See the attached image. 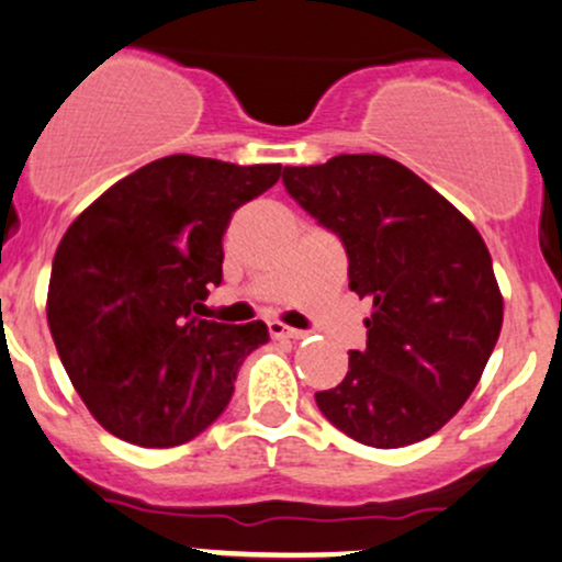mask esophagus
Wrapping results in <instances>:
<instances>
[{"instance_id":"obj_1","label":"esophagus","mask_w":562,"mask_h":562,"mask_svg":"<svg viewBox=\"0 0 562 562\" xmlns=\"http://www.w3.org/2000/svg\"><path fill=\"white\" fill-rule=\"evenodd\" d=\"M268 329H270V337H276V340H303V337L307 335V331L292 329L281 322H270Z\"/></svg>"}]
</instances>
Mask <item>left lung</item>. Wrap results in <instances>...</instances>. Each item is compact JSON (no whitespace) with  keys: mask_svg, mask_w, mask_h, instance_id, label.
<instances>
[{"mask_svg":"<svg viewBox=\"0 0 562 562\" xmlns=\"http://www.w3.org/2000/svg\"><path fill=\"white\" fill-rule=\"evenodd\" d=\"M283 187L342 240L348 286L372 300L367 348L316 404L370 448L439 431L472 396L504 322L491 251L476 227L418 173L385 155L286 166Z\"/></svg>","mask_w":562,"mask_h":562,"instance_id":"left-lung-1","label":"left lung"}]
</instances>
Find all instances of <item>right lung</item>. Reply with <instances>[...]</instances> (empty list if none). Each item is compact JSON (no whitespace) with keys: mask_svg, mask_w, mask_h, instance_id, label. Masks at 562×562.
<instances>
[{"mask_svg":"<svg viewBox=\"0 0 562 562\" xmlns=\"http://www.w3.org/2000/svg\"><path fill=\"white\" fill-rule=\"evenodd\" d=\"M281 166L168 155L120 179L77 216L53 257L47 324L95 420L125 442L173 448L214 424L262 322L201 318L222 283V235Z\"/></svg>","mask_w":562,"mask_h":562,"instance_id":"obj_1","label":"right lung"}]
</instances>
